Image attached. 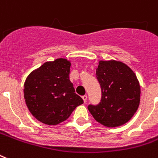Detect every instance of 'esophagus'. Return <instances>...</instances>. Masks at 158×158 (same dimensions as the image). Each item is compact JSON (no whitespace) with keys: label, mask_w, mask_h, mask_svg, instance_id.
Returning <instances> with one entry per match:
<instances>
[{"label":"esophagus","mask_w":158,"mask_h":158,"mask_svg":"<svg viewBox=\"0 0 158 158\" xmlns=\"http://www.w3.org/2000/svg\"><path fill=\"white\" fill-rule=\"evenodd\" d=\"M82 99H83V101H84V103H85V102L87 101V95H83Z\"/></svg>","instance_id":"obj_1"}]
</instances>
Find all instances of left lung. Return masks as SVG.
Here are the masks:
<instances>
[{"mask_svg":"<svg viewBox=\"0 0 158 158\" xmlns=\"http://www.w3.org/2000/svg\"><path fill=\"white\" fill-rule=\"evenodd\" d=\"M96 78L100 85L101 99L98 104L88 105L89 113L105 127L127 123L140 101V86L135 74L122 62L100 61Z\"/></svg>","mask_w":158,"mask_h":158,"instance_id":"obj_1","label":"left lung"}]
</instances>
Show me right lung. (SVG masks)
I'll return each instance as SVG.
<instances>
[{"label": "right lung", "instance_id": "obj_1", "mask_svg": "<svg viewBox=\"0 0 158 158\" xmlns=\"http://www.w3.org/2000/svg\"><path fill=\"white\" fill-rule=\"evenodd\" d=\"M70 67V62L65 59L46 62L25 81L26 104L30 113L42 123L59 124L84 103L69 80Z\"/></svg>", "mask_w": 158, "mask_h": 158}]
</instances>
